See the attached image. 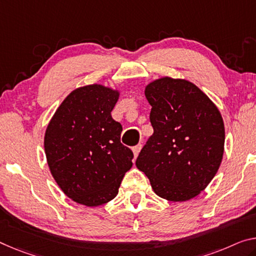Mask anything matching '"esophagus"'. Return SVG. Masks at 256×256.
<instances>
[{"mask_svg": "<svg viewBox=\"0 0 256 256\" xmlns=\"http://www.w3.org/2000/svg\"><path fill=\"white\" fill-rule=\"evenodd\" d=\"M140 148H142V145L140 144H138V145H136V146H134L132 150V153H134V156H138V153H140Z\"/></svg>", "mask_w": 256, "mask_h": 256, "instance_id": "1", "label": "esophagus"}]
</instances>
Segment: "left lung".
<instances>
[{
    "label": "left lung",
    "mask_w": 256,
    "mask_h": 256,
    "mask_svg": "<svg viewBox=\"0 0 256 256\" xmlns=\"http://www.w3.org/2000/svg\"><path fill=\"white\" fill-rule=\"evenodd\" d=\"M153 135L136 167L162 199L188 202L218 172L224 152L223 118L202 89L186 78L162 76L145 86Z\"/></svg>",
    "instance_id": "obj_1"
}]
</instances>
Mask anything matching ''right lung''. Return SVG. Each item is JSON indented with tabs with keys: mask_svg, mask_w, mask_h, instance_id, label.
Segmentation results:
<instances>
[{
	"mask_svg": "<svg viewBox=\"0 0 256 256\" xmlns=\"http://www.w3.org/2000/svg\"><path fill=\"white\" fill-rule=\"evenodd\" d=\"M120 92L94 84L74 89L58 106L44 134L51 175L80 205L97 207L114 199L132 166L121 144L122 127L111 116Z\"/></svg>",
	"mask_w": 256,
	"mask_h": 256,
	"instance_id": "1",
	"label": "right lung"
}]
</instances>
